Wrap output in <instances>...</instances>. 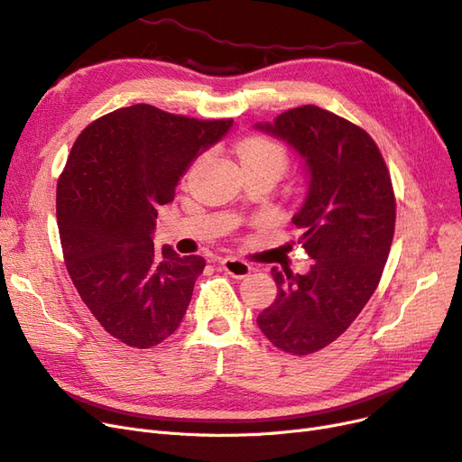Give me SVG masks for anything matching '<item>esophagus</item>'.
<instances>
[{"label":"esophagus","mask_w":462,"mask_h":462,"mask_svg":"<svg viewBox=\"0 0 462 462\" xmlns=\"http://www.w3.org/2000/svg\"><path fill=\"white\" fill-rule=\"evenodd\" d=\"M221 269L235 279H245L252 273V267L250 263H246L245 260H238V258H224L221 260Z\"/></svg>","instance_id":"34e87169"}]
</instances>
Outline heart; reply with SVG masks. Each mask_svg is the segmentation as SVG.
I'll return each instance as SVG.
<instances>
[{
  "label": "heart",
  "mask_w": 462,
  "mask_h": 462,
  "mask_svg": "<svg viewBox=\"0 0 462 462\" xmlns=\"http://www.w3.org/2000/svg\"><path fill=\"white\" fill-rule=\"evenodd\" d=\"M236 154L245 168H265L275 171L277 176L286 170L289 156L282 145L267 137H246L236 147Z\"/></svg>",
  "instance_id": "heart-1"
}]
</instances>
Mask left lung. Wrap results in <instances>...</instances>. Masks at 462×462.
<instances>
[{
	"label": "left lung",
	"instance_id": "8db88e82",
	"mask_svg": "<svg viewBox=\"0 0 462 462\" xmlns=\"http://www.w3.org/2000/svg\"><path fill=\"white\" fill-rule=\"evenodd\" d=\"M254 128L304 162L308 195L292 224L313 260L304 275L272 269L277 298L256 321L282 352L308 356L354 323L383 277L395 227L390 171L367 132L315 105Z\"/></svg>",
	"mask_w": 462,
	"mask_h": 462
}]
</instances>
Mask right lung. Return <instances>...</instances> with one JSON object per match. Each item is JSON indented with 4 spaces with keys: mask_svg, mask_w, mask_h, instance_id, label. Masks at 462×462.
<instances>
[{
    "mask_svg": "<svg viewBox=\"0 0 462 462\" xmlns=\"http://www.w3.org/2000/svg\"><path fill=\"white\" fill-rule=\"evenodd\" d=\"M231 125L141 103L76 139L57 183L60 246L79 298L120 342L152 347L180 327L206 262L154 248L156 210Z\"/></svg>",
    "mask_w": 462,
    "mask_h": 462,
    "instance_id": "obj_1",
    "label": "right lung"
}]
</instances>
